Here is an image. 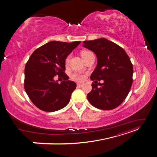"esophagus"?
Returning <instances> with one entry per match:
<instances>
[{
	"label": "esophagus",
	"mask_w": 157,
	"mask_h": 157,
	"mask_svg": "<svg viewBox=\"0 0 157 157\" xmlns=\"http://www.w3.org/2000/svg\"><path fill=\"white\" fill-rule=\"evenodd\" d=\"M77 85V87H78V88H81V87L82 86V84H78V83Z\"/></svg>",
	"instance_id": "esophagus-1"
}]
</instances>
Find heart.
I'll return each mask as SVG.
<instances>
[{
	"label": "heart",
	"mask_w": 157,
	"mask_h": 157,
	"mask_svg": "<svg viewBox=\"0 0 157 157\" xmlns=\"http://www.w3.org/2000/svg\"><path fill=\"white\" fill-rule=\"evenodd\" d=\"M90 54H92V52L90 51H82L81 52V55L82 56L83 59H85L86 58H87L88 55H90ZM69 59H70V56H68L67 58H66L65 61V65H68V63L69 62ZM84 78H85V75L81 73L75 72L71 75V78L75 80V81H77V82L82 81V80L84 79Z\"/></svg>",
	"instance_id": "heart-1"
}]
</instances>
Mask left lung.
<instances>
[{
    "label": "left lung",
    "mask_w": 157,
    "mask_h": 157,
    "mask_svg": "<svg viewBox=\"0 0 157 157\" xmlns=\"http://www.w3.org/2000/svg\"><path fill=\"white\" fill-rule=\"evenodd\" d=\"M83 43L98 59L97 67L90 76L94 83L87 95L89 102L102 110L117 107L127 97L133 82V65L129 56L121 46L103 38ZM101 79L104 81L102 84L97 82Z\"/></svg>",
    "instance_id": "obj_1"
}]
</instances>
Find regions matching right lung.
<instances>
[{
  "mask_svg": "<svg viewBox=\"0 0 157 157\" xmlns=\"http://www.w3.org/2000/svg\"><path fill=\"white\" fill-rule=\"evenodd\" d=\"M80 41H51L35 50L25 67L24 88L34 105L40 110L54 112L63 109L70 101L77 84L65 73V61ZM56 75L64 80L59 84Z\"/></svg>",
  "mask_w": 157,
  "mask_h": 157,
  "instance_id": "1",
  "label": "right lung"
}]
</instances>
